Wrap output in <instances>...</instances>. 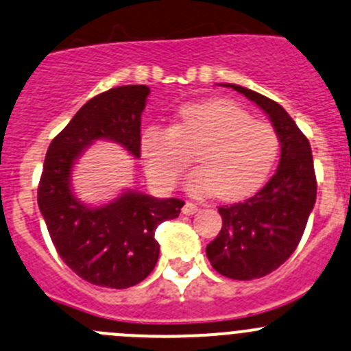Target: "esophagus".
<instances>
[{
    "label": "esophagus",
    "instance_id": "34e87169",
    "mask_svg": "<svg viewBox=\"0 0 351 351\" xmlns=\"http://www.w3.org/2000/svg\"><path fill=\"white\" fill-rule=\"evenodd\" d=\"M198 212V206L195 205V203L191 202H186L184 206H182V213H186V215H193V213Z\"/></svg>",
    "mask_w": 351,
    "mask_h": 351
}]
</instances>
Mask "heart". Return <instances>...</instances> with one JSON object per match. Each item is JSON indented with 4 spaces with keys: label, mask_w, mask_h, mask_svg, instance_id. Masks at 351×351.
<instances>
[{
    "label": "heart",
    "mask_w": 351,
    "mask_h": 351,
    "mask_svg": "<svg viewBox=\"0 0 351 351\" xmlns=\"http://www.w3.org/2000/svg\"><path fill=\"white\" fill-rule=\"evenodd\" d=\"M139 146L149 178L163 189L176 188L196 152L199 167L189 173V191L238 202L269 179L281 143L269 122L215 98L182 105L172 128H146Z\"/></svg>",
    "instance_id": "heart-1"
}]
</instances>
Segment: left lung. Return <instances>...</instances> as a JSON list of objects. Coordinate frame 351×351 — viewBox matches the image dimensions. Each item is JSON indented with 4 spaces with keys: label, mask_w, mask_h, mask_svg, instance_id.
<instances>
[{
    "label": "left lung",
    "mask_w": 351,
    "mask_h": 351,
    "mask_svg": "<svg viewBox=\"0 0 351 351\" xmlns=\"http://www.w3.org/2000/svg\"><path fill=\"white\" fill-rule=\"evenodd\" d=\"M223 86L256 103L269 115L281 143L276 173L252 198L220 206L222 229L206 246L217 272L250 281L281 267L298 246L315 205V170L308 139L279 103L241 86Z\"/></svg>",
    "instance_id": "8db88e82"
}]
</instances>
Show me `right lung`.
<instances>
[{
  "instance_id": "obj_1",
  "label": "right lung",
  "mask_w": 351,
  "mask_h": 351,
  "mask_svg": "<svg viewBox=\"0 0 351 351\" xmlns=\"http://www.w3.org/2000/svg\"><path fill=\"white\" fill-rule=\"evenodd\" d=\"M148 86H119L89 99L49 145L38 186V205L49 238L79 278L103 288L136 286L156 265L155 231L179 217L184 202L128 189L103 206H88L70 189L75 160L98 139L119 143L139 158L141 113Z\"/></svg>"
}]
</instances>
